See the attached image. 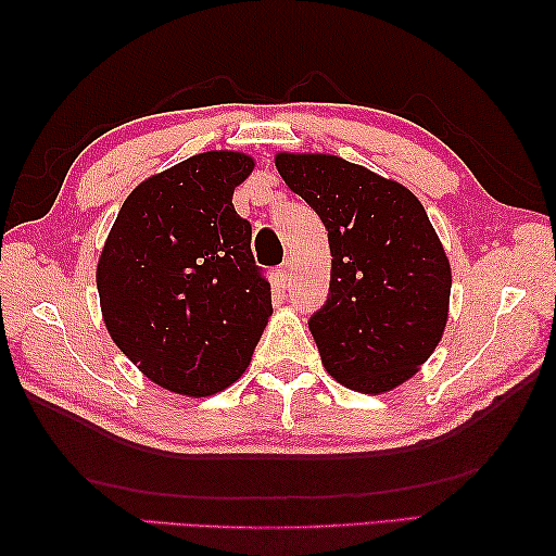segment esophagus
Returning a JSON list of instances; mask_svg holds the SVG:
<instances>
[{"label": "esophagus", "instance_id": "1", "mask_svg": "<svg viewBox=\"0 0 556 556\" xmlns=\"http://www.w3.org/2000/svg\"><path fill=\"white\" fill-rule=\"evenodd\" d=\"M281 279H285V281L291 279V260H287V263L281 265Z\"/></svg>", "mask_w": 556, "mask_h": 556}]
</instances>
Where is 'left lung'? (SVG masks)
Instances as JSON below:
<instances>
[{"label": "left lung", "mask_w": 556, "mask_h": 556, "mask_svg": "<svg viewBox=\"0 0 556 556\" xmlns=\"http://www.w3.org/2000/svg\"><path fill=\"white\" fill-rule=\"evenodd\" d=\"M275 164L327 229L329 293L308 320L327 372L389 392L430 358L448 317L452 267L428 212L406 186L337 155L279 152Z\"/></svg>", "instance_id": "left-lung-1"}]
</instances>
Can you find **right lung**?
Wrapping results in <instances>:
<instances>
[{
    "label": "right lung",
    "mask_w": 556,
    "mask_h": 556,
    "mask_svg": "<svg viewBox=\"0 0 556 556\" xmlns=\"http://www.w3.org/2000/svg\"><path fill=\"white\" fill-rule=\"evenodd\" d=\"M253 172L243 152L212 150L138 184L98 263L108 332L148 380L186 396L233 384L271 315L233 188Z\"/></svg>",
    "instance_id": "1"
}]
</instances>
